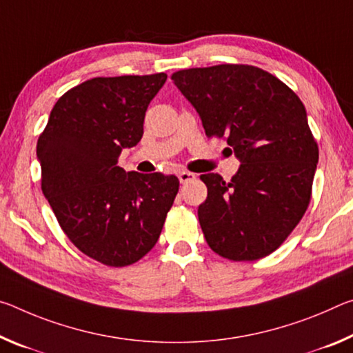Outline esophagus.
<instances>
[{
	"mask_svg": "<svg viewBox=\"0 0 353 353\" xmlns=\"http://www.w3.org/2000/svg\"><path fill=\"white\" fill-rule=\"evenodd\" d=\"M178 180H180L181 184H186L189 181L195 180V173H190V172H180L178 173Z\"/></svg>",
	"mask_w": 353,
	"mask_h": 353,
	"instance_id": "esophagus-1",
	"label": "esophagus"
}]
</instances>
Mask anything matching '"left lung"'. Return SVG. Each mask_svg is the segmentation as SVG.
Returning <instances> with one entry per match:
<instances>
[{
    "mask_svg": "<svg viewBox=\"0 0 353 353\" xmlns=\"http://www.w3.org/2000/svg\"><path fill=\"white\" fill-rule=\"evenodd\" d=\"M208 137L225 139L241 167L227 183L206 173L199 221L212 252L255 261L275 252L311 200L319 159L303 103L263 68L222 63L172 74Z\"/></svg>",
    "mask_w": 353,
    "mask_h": 353,
    "instance_id": "obj_1",
    "label": "left lung"
}]
</instances>
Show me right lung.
Instances as JSON below:
<instances>
[{
	"mask_svg": "<svg viewBox=\"0 0 353 353\" xmlns=\"http://www.w3.org/2000/svg\"><path fill=\"white\" fill-rule=\"evenodd\" d=\"M165 73L92 78L65 92L37 141L42 192L63 233L95 261L125 268L152 250L180 188L176 176L119 167L137 145Z\"/></svg>",
	"mask_w": 353,
	"mask_h": 353,
	"instance_id": "1",
	"label": "right lung"
}]
</instances>
